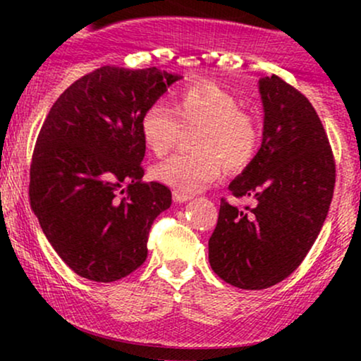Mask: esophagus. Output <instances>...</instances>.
I'll return each instance as SVG.
<instances>
[{
  "mask_svg": "<svg viewBox=\"0 0 361 361\" xmlns=\"http://www.w3.org/2000/svg\"><path fill=\"white\" fill-rule=\"evenodd\" d=\"M190 198H192V195L190 193L180 192V190H175V192H173V200H175L176 204H183V202H188Z\"/></svg>",
  "mask_w": 361,
  "mask_h": 361,
  "instance_id": "obj_1",
  "label": "esophagus"
}]
</instances>
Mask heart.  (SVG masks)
<instances>
[{
    "mask_svg": "<svg viewBox=\"0 0 361 361\" xmlns=\"http://www.w3.org/2000/svg\"><path fill=\"white\" fill-rule=\"evenodd\" d=\"M241 102L214 82L185 86L173 100L152 103L140 117V134L152 154L164 156L176 146L181 127H198L193 134L197 151L176 154L152 169L161 183L180 192H198L219 180L224 166L241 171L258 154V120L241 109Z\"/></svg>",
    "mask_w": 361,
    "mask_h": 361,
    "instance_id": "obj_1",
    "label": "heart"
}]
</instances>
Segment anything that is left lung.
Returning <instances> with one entry per match:
<instances>
[{"label": "left lung", "mask_w": 361, "mask_h": 361, "mask_svg": "<svg viewBox=\"0 0 361 361\" xmlns=\"http://www.w3.org/2000/svg\"><path fill=\"white\" fill-rule=\"evenodd\" d=\"M263 142L233 183L238 209L221 200L209 239L212 270L227 283L261 290L299 268L321 233L333 200L336 164L321 118L299 90L281 78H261Z\"/></svg>", "instance_id": "left-lung-1"}]
</instances>
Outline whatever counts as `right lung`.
I'll list each match as a JSON object with an SVG mask.
<instances>
[{"label": "right lung", "instance_id": "right-lung-1", "mask_svg": "<svg viewBox=\"0 0 361 361\" xmlns=\"http://www.w3.org/2000/svg\"><path fill=\"white\" fill-rule=\"evenodd\" d=\"M181 80L157 68L103 66L74 81L44 120L30 164V205L74 273L115 281L147 258L168 186L144 183L140 117Z\"/></svg>", "mask_w": 361, "mask_h": 361}]
</instances>
